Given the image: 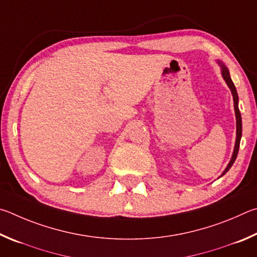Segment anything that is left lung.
Listing matches in <instances>:
<instances>
[{
    "label": "left lung",
    "mask_w": 257,
    "mask_h": 257,
    "mask_svg": "<svg viewBox=\"0 0 257 257\" xmlns=\"http://www.w3.org/2000/svg\"><path fill=\"white\" fill-rule=\"evenodd\" d=\"M218 64L221 67V75L223 80L226 81L227 85L230 89L231 94H232V98H233V108H235V115H236V142H235V148H233V152H232V156H231V159L229 161L228 166L226 167V169L223 170V173L221 174L222 177L224 174H226L229 169L231 168V166L235 163V160L237 158V155H238V150H239V145H240V139H241V131H242V125H241V115H240V111H239V108H238V93H237V90L235 84H233L232 80L230 78V73H229V70L227 69V66L223 64L222 62L217 61Z\"/></svg>",
    "instance_id": "left-lung-1"
}]
</instances>
